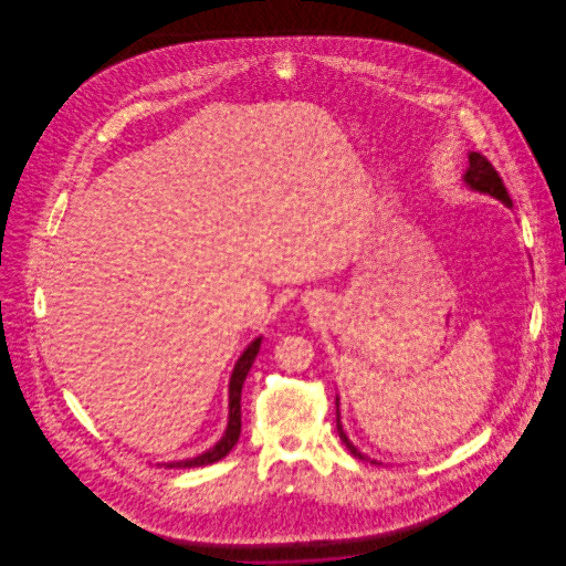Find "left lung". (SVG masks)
Listing matches in <instances>:
<instances>
[{"mask_svg": "<svg viewBox=\"0 0 566 566\" xmlns=\"http://www.w3.org/2000/svg\"><path fill=\"white\" fill-rule=\"evenodd\" d=\"M463 180H465V184L471 186L473 190L490 193L493 198L502 200L504 205H512L510 193L505 190L504 180L500 178V174H497L492 164L488 161V157L481 156V154H475V151H471L470 168L465 171V178H463ZM336 427L337 433H339V439L346 443V447L349 449V453H352L354 458L366 459V455H361L360 451L349 443L348 437L344 433V429H342V424H339V410H337Z\"/></svg>", "mask_w": 566, "mask_h": 566, "instance_id": "left-lung-1", "label": "left lung"}]
</instances>
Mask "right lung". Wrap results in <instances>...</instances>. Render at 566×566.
Listing matches in <instances>:
<instances>
[{
  "label": "right lung",
  "mask_w": 566,
  "mask_h": 566,
  "mask_svg": "<svg viewBox=\"0 0 566 566\" xmlns=\"http://www.w3.org/2000/svg\"><path fill=\"white\" fill-rule=\"evenodd\" d=\"M261 348V337H256L253 344L249 348L242 352L241 358L237 361L232 376H230V412H229V427H227V433L218 441L217 446L212 447L210 451H206L202 455L193 459H184V461H174V463H164L166 468H174V470H190V468H202V465H210L214 461H220L222 458H227L230 453V449L237 446L239 437H241V392L242 385H244V378L253 366L254 358L259 354Z\"/></svg>",
  "instance_id": "1"
}]
</instances>
